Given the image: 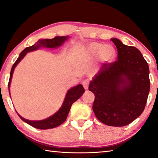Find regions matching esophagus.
<instances>
[{"mask_svg": "<svg viewBox=\"0 0 158 158\" xmlns=\"http://www.w3.org/2000/svg\"><path fill=\"white\" fill-rule=\"evenodd\" d=\"M82 85H83V86H84L85 90H88V89H89V80H84V81L82 82Z\"/></svg>", "mask_w": 158, "mask_h": 158, "instance_id": "obj_1", "label": "esophagus"}]
</instances>
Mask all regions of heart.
I'll return each mask as SVG.
<instances>
[{"instance_id": "1", "label": "heart", "mask_w": 158, "mask_h": 158, "mask_svg": "<svg viewBox=\"0 0 158 158\" xmlns=\"http://www.w3.org/2000/svg\"><path fill=\"white\" fill-rule=\"evenodd\" d=\"M116 56V50L110 44H105L98 42H91L85 46L80 52V58L82 60H91L98 57L102 63L109 64L114 60Z\"/></svg>"}]
</instances>
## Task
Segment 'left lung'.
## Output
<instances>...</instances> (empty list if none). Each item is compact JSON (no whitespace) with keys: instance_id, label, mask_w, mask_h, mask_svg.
I'll return each instance as SVG.
<instances>
[{"instance_id":"8db88e82","label":"left lung","mask_w":158,"mask_h":158,"mask_svg":"<svg viewBox=\"0 0 158 158\" xmlns=\"http://www.w3.org/2000/svg\"><path fill=\"white\" fill-rule=\"evenodd\" d=\"M118 60L106 64L90 81L95 95L93 111L109 126L122 127L135 121L145 108L150 90L149 67L139 50L111 38Z\"/></svg>"}]
</instances>
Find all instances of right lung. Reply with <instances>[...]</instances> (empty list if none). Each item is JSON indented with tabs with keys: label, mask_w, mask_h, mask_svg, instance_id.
Masks as SVG:
<instances>
[{
	"label": "right lung",
	"mask_w": 158,
	"mask_h": 158,
	"mask_svg": "<svg viewBox=\"0 0 158 158\" xmlns=\"http://www.w3.org/2000/svg\"><path fill=\"white\" fill-rule=\"evenodd\" d=\"M69 36H57L55 37L53 39H40L39 40L37 41L36 43H35L33 45H32L31 47H26V49H23L22 52L20 53V54L17 60L15 61V63L13 64L11 69V72H10V76L8 83L10 95V84H11L13 73H14V70L17 65L19 63L20 61L25 57L26 53L37 50L40 47L56 49V48L62 46V45L69 39ZM84 89L81 84H79L76 85V86L71 88V89H69L68 90V92H67L63 105L60 106V108L58 109V111L56 112L54 114H53L52 116L47 118L40 120V121H31V120L26 119L22 116H21L17 112V113L18 114V116L20 117V118L23 121H24L26 123L31 125V126L37 128V129L47 130L51 129V128H54L56 127L59 126L60 125L65 122L67 117H68L69 111L70 110L72 105H73L74 102L78 100V99L84 94Z\"/></svg>",
	"instance_id": "1"
}]
</instances>
